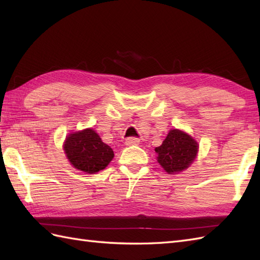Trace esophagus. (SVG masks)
<instances>
[{
  "instance_id": "esophagus-1",
  "label": "esophagus",
  "mask_w": 260,
  "mask_h": 260,
  "mask_svg": "<svg viewBox=\"0 0 260 260\" xmlns=\"http://www.w3.org/2000/svg\"><path fill=\"white\" fill-rule=\"evenodd\" d=\"M126 145L132 146V145H139L140 144V140L136 139V137H128L125 142Z\"/></svg>"
}]
</instances>
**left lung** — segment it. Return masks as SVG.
I'll return each instance as SVG.
<instances>
[{
	"instance_id": "obj_1",
	"label": "left lung",
	"mask_w": 260,
	"mask_h": 260,
	"mask_svg": "<svg viewBox=\"0 0 260 260\" xmlns=\"http://www.w3.org/2000/svg\"><path fill=\"white\" fill-rule=\"evenodd\" d=\"M198 150L197 141L180 129H171L162 145L155 147L157 162L169 174L189 168L197 157Z\"/></svg>"
}]
</instances>
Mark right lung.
<instances>
[{
  "label": "right lung",
  "instance_id": "1",
  "mask_svg": "<svg viewBox=\"0 0 260 260\" xmlns=\"http://www.w3.org/2000/svg\"><path fill=\"white\" fill-rule=\"evenodd\" d=\"M63 150L71 165L82 172L93 174L104 170L114 157L110 146L91 128L69 134Z\"/></svg>",
  "mask_w": 260,
  "mask_h": 260
}]
</instances>
